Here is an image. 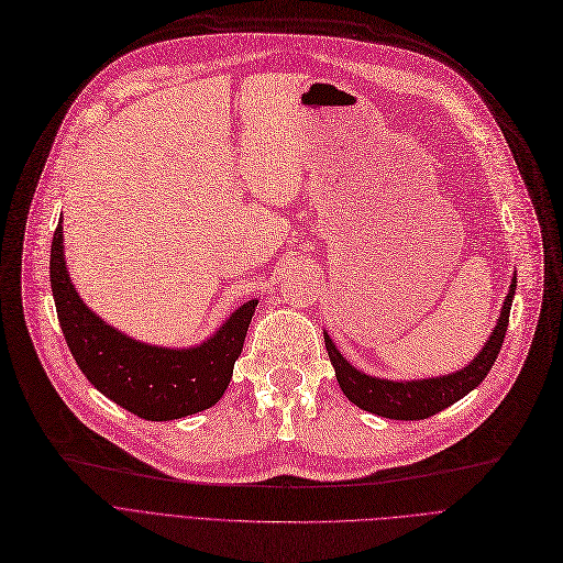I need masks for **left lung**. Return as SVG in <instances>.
<instances>
[{"label":"left lung","mask_w":563,"mask_h":563,"mask_svg":"<svg viewBox=\"0 0 563 563\" xmlns=\"http://www.w3.org/2000/svg\"><path fill=\"white\" fill-rule=\"evenodd\" d=\"M516 296V279L511 282V290L504 300V309L499 313L497 328L493 330L484 351H481L470 366L461 368L459 373H451L444 378H428V380H412V383H391L371 378L366 373L353 368L347 364L341 353L334 347L332 339L325 334V347L330 362L336 371V380L347 396V400L366 412L389 417V419H426L433 417L435 412L456 404L459 398L470 394L476 385L484 383L488 371L493 368L501 343L508 328V313H511V302Z\"/></svg>","instance_id":"1"}]
</instances>
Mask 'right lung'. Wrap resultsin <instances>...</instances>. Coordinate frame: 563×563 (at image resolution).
Segmentation results:
<instances>
[{"mask_svg": "<svg viewBox=\"0 0 563 563\" xmlns=\"http://www.w3.org/2000/svg\"><path fill=\"white\" fill-rule=\"evenodd\" d=\"M62 240L59 220L49 254L52 296L66 343L89 383L117 406L148 421L180 419L216 406L243 351L256 300L240 307L216 336L190 351L132 341L79 300L66 273Z\"/></svg>", "mask_w": 563, "mask_h": 563, "instance_id": "obj_1", "label": "right lung"}]
</instances>
